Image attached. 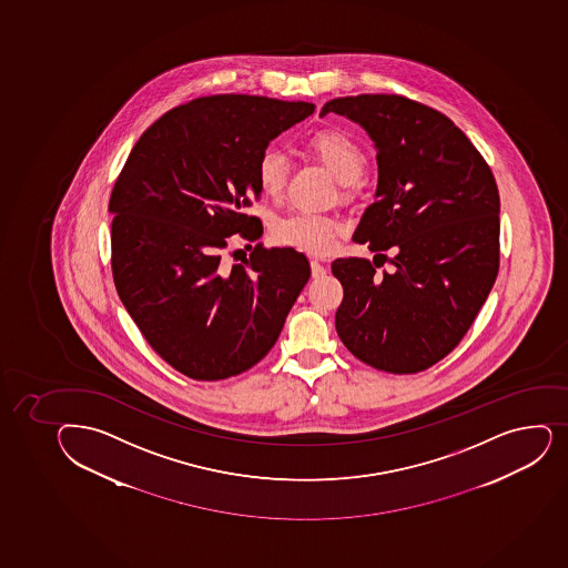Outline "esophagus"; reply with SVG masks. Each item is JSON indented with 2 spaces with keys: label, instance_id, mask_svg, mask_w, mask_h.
Wrapping results in <instances>:
<instances>
[{
  "label": "esophagus",
  "instance_id": "esophagus-1",
  "mask_svg": "<svg viewBox=\"0 0 568 568\" xmlns=\"http://www.w3.org/2000/svg\"><path fill=\"white\" fill-rule=\"evenodd\" d=\"M326 272H328V268L324 264L318 263V261H311V275L313 277H324Z\"/></svg>",
  "mask_w": 568,
  "mask_h": 568
}]
</instances>
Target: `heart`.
<instances>
[{
  "instance_id": "1",
  "label": "heart",
  "mask_w": 568,
  "mask_h": 568,
  "mask_svg": "<svg viewBox=\"0 0 568 568\" xmlns=\"http://www.w3.org/2000/svg\"><path fill=\"white\" fill-rule=\"evenodd\" d=\"M307 151L326 165L341 184H354L365 171V154L351 135L341 130H318L305 141ZM288 176L285 154L266 149L258 156V187L270 197L280 195ZM339 223L313 212H294L275 223L274 236L283 246L294 247L313 257H326L335 246Z\"/></svg>"
}]
</instances>
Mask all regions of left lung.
<instances>
[{"label":"left lung","instance_id":"obj_1","mask_svg":"<svg viewBox=\"0 0 568 568\" xmlns=\"http://www.w3.org/2000/svg\"><path fill=\"white\" fill-rule=\"evenodd\" d=\"M375 141L376 201L354 242L383 258H337L343 285L335 329L343 345L395 375L444 359L485 304L499 270V193L474 143L444 113L400 94L329 100ZM389 246L395 258L381 252ZM389 260L392 273L376 276Z\"/></svg>","mask_w":568,"mask_h":568}]
</instances>
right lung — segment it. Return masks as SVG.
I'll return each instance as SVG.
<instances>
[{
  "instance_id": "right-lung-1",
  "label": "right lung",
  "mask_w": 568,
  "mask_h": 568,
  "mask_svg": "<svg viewBox=\"0 0 568 568\" xmlns=\"http://www.w3.org/2000/svg\"><path fill=\"white\" fill-rule=\"evenodd\" d=\"M310 102L212 94L143 132L113 186L112 270L119 298L162 359L193 381L261 362L310 280L293 247H253L222 264L231 234L257 240L244 214L261 195L258 156L310 118Z\"/></svg>"
}]
</instances>
